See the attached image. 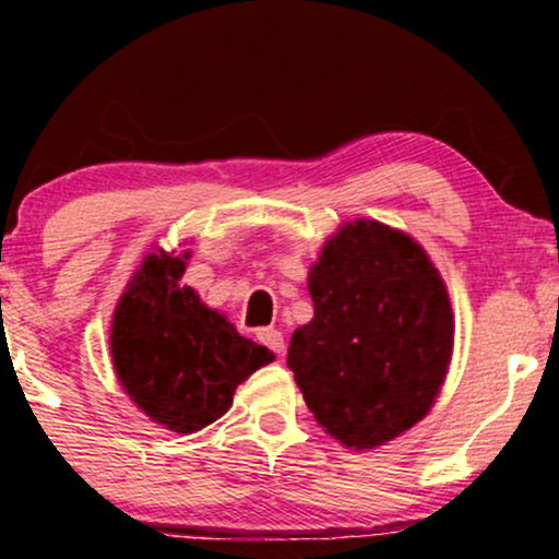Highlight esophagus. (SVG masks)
I'll return each mask as SVG.
<instances>
[{
    "label": "esophagus",
    "instance_id": "34e87169",
    "mask_svg": "<svg viewBox=\"0 0 559 559\" xmlns=\"http://www.w3.org/2000/svg\"><path fill=\"white\" fill-rule=\"evenodd\" d=\"M258 342L262 346H267V349L275 352V355H284V336H281V331L275 329H260L258 331Z\"/></svg>",
    "mask_w": 559,
    "mask_h": 559
}]
</instances>
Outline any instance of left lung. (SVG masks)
Returning <instances> with one entry per match:
<instances>
[{
    "instance_id": "left-lung-1",
    "label": "left lung",
    "mask_w": 559,
    "mask_h": 559,
    "mask_svg": "<svg viewBox=\"0 0 559 559\" xmlns=\"http://www.w3.org/2000/svg\"><path fill=\"white\" fill-rule=\"evenodd\" d=\"M316 316L288 344V368L320 428L376 449L431 413L452 362L454 312L441 273L409 234L344 223L307 275Z\"/></svg>"
}]
</instances>
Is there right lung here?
<instances>
[{
	"instance_id": "right-lung-1",
	"label": "right lung",
	"mask_w": 559,
	"mask_h": 559,
	"mask_svg": "<svg viewBox=\"0 0 559 559\" xmlns=\"http://www.w3.org/2000/svg\"><path fill=\"white\" fill-rule=\"evenodd\" d=\"M191 252L155 249L120 294L110 355L120 386L144 415L176 433H197L228 413L234 391L262 365L267 346L181 284Z\"/></svg>"
}]
</instances>
